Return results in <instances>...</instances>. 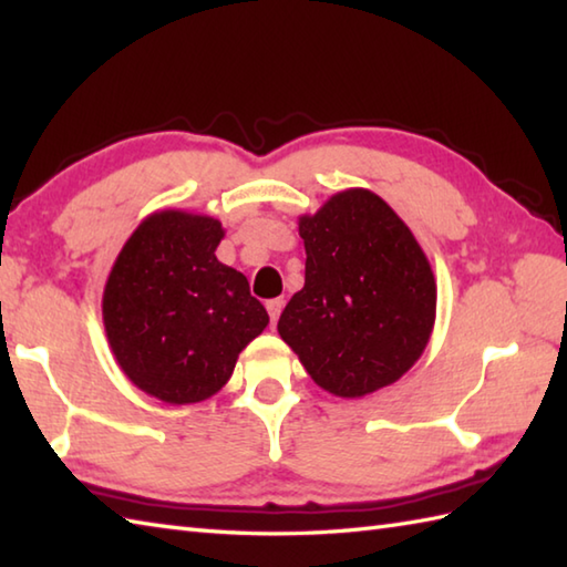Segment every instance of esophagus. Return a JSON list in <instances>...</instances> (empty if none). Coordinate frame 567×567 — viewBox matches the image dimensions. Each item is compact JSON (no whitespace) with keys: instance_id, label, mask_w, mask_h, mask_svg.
I'll return each mask as SVG.
<instances>
[{"instance_id":"34e87169","label":"esophagus","mask_w":567,"mask_h":567,"mask_svg":"<svg viewBox=\"0 0 567 567\" xmlns=\"http://www.w3.org/2000/svg\"><path fill=\"white\" fill-rule=\"evenodd\" d=\"M265 307H268L270 321H272V323H277V319H280V311H282V307H285V299H282V297H277V299H268V302H265Z\"/></svg>"}]
</instances>
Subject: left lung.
Returning <instances> with one entry per match:
<instances>
[{
    "mask_svg": "<svg viewBox=\"0 0 567 567\" xmlns=\"http://www.w3.org/2000/svg\"><path fill=\"white\" fill-rule=\"evenodd\" d=\"M305 287L277 331L319 388L365 396L400 380L436 321V280L409 226L370 189L333 195L299 216Z\"/></svg>",
    "mask_w": 567,
    "mask_h": 567,
    "instance_id": "1",
    "label": "left lung"
}]
</instances>
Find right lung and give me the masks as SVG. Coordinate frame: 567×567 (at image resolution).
Segmentation results:
<instances>
[{
	"instance_id": "1",
	"label": "right lung",
	"mask_w": 567,
	"mask_h": 567,
	"mask_svg": "<svg viewBox=\"0 0 567 567\" xmlns=\"http://www.w3.org/2000/svg\"><path fill=\"white\" fill-rule=\"evenodd\" d=\"M221 238L212 216L155 212L131 234L106 280L102 317L116 363L165 404L219 392L238 353L270 321L246 275L216 260Z\"/></svg>"
}]
</instances>
